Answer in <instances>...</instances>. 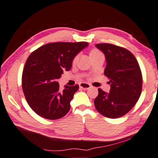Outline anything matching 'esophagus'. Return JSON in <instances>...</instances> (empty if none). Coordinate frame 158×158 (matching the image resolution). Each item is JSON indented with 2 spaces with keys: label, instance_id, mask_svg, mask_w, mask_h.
<instances>
[{
  "label": "esophagus",
  "instance_id": "obj_1",
  "mask_svg": "<svg viewBox=\"0 0 158 158\" xmlns=\"http://www.w3.org/2000/svg\"><path fill=\"white\" fill-rule=\"evenodd\" d=\"M79 87L81 88H82V89L84 90H87L88 88H91V85H90L88 83H86V82H81L79 83Z\"/></svg>",
  "mask_w": 158,
  "mask_h": 158
}]
</instances>
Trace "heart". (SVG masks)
<instances>
[{
  "label": "heart",
  "instance_id": "1",
  "mask_svg": "<svg viewBox=\"0 0 158 158\" xmlns=\"http://www.w3.org/2000/svg\"><path fill=\"white\" fill-rule=\"evenodd\" d=\"M100 53L101 52H100L98 49H97V48H92V49L90 51L89 55H90V57L91 58V57L94 56V55H98V54H100ZM77 59H78V56L77 55H76V56L73 58V63H76V61L77 60Z\"/></svg>",
  "mask_w": 158,
  "mask_h": 158
}]
</instances>
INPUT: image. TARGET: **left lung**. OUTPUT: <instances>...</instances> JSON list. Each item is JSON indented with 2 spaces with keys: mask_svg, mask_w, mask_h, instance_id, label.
<instances>
[{
  "mask_svg": "<svg viewBox=\"0 0 158 158\" xmlns=\"http://www.w3.org/2000/svg\"><path fill=\"white\" fill-rule=\"evenodd\" d=\"M96 46L106 56L104 75L110 79L111 89L106 93L98 88L95 108L105 117L120 118L134 106L141 95L143 76L139 65L126 48L110 43H98Z\"/></svg>",
  "mask_w": 158,
  "mask_h": 158,
  "instance_id": "left-lung-1",
  "label": "left lung"
}]
</instances>
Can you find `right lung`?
<instances>
[{
	"label": "right lung",
	"mask_w": 158,
	"mask_h": 158,
	"mask_svg": "<svg viewBox=\"0 0 158 158\" xmlns=\"http://www.w3.org/2000/svg\"><path fill=\"white\" fill-rule=\"evenodd\" d=\"M88 46L86 42L51 43L43 45L27 58L22 86L27 103L38 115L55 120L70 109V101L79 85L59 89L58 79L72 67L74 57Z\"/></svg>",
	"instance_id": "right-lung-1"
}]
</instances>
